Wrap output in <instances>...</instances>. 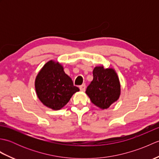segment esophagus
Returning <instances> with one entry per match:
<instances>
[{
    "mask_svg": "<svg viewBox=\"0 0 159 159\" xmlns=\"http://www.w3.org/2000/svg\"><path fill=\"white\" fill-rule=\"evenodd\" d=\"M79 89L80 91H81V92H85L86 89V85H85V84H83L82 85H80L79 87Z\"/></svg>",
    "mask_w": 159,
    "mask_h": 159,
    "instance_id": "34e87169",
    "label": "esophagus"
}]
</instances>
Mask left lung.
Returning a JSON list of instances; mask_svg holds the SVG:
<instances>
[{
	"mask_svg": "<svg viewBox=\"0 0 159 159\" xmlns=\"http://www.w3.org/2000/svg\"><path fill=\"white\" fill-rule=\"evenodd\" d=\"M93 79L86 90L92 102L101 109H107L119 99L121 85L113 68L96 66L93 70Z\"/></svg>",
	"mask_w": 159,
	"mask_h": 159,
	"instance_id": "obj_1",
	"label": "left lung"
}]
</instances>
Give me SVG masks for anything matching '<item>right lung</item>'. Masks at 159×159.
<instances>
[{
  "label": "right lung",
  "instance_id": "1",
  "mask_svg": "<svg viewBox=\"0 0 159 159\" xmlns=\"http://www.w3.org/2000/svg\"><path fill=\"white\" fill-rule=\"evenodd\" d=\"M37 96L48 108L57 111L66 105L74 93L79 92L72 79L65 73L63 66L50 60L39 70L35 80Z\"/></svg>",
  "mask_w": 159,
  "mask_h": 159
}]
</instances>
